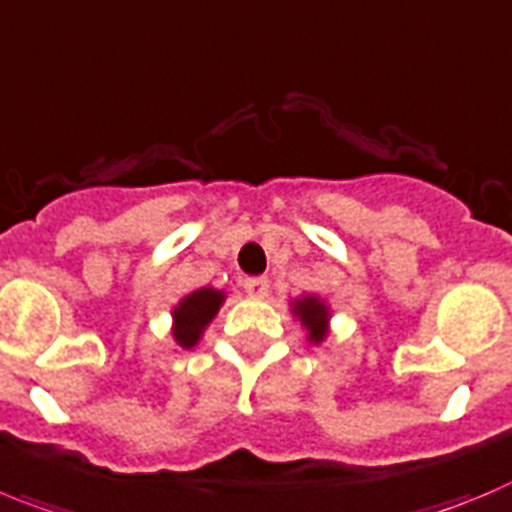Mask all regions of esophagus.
<instances>
[{"label": "esophagus", "mask_w": 512, "mask_h": 512, "mask_svg": "<svg viewBox=\"0 0 512 512\" xmlns=\"http://www.w3.org/2000/svg\"><path fill=\"white\" fill-rule=\"evenodd\" d=\"M243 289H246L251 297L264 299L266 294H269V279H266V276H248V279H243Z\"/></svg>", "instance_id": "34e87169"}]
</instances>
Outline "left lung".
<instances>
[{
	"instance_id": "left-lung-1",
	"label": "left lung",
	"mask_w": 512,
	"mask_h": 512,
	"mask_svg": "<svg viewBox=\"0 0 512 512\" xmlns=\"http://www.w3.org/2000/svg\"><path fill=\"white\" fill-rule=\"evenodd\" d=\"M292 314L302 322V327L307 330V340L312 342V345L325 342L327 332H330V317H332L325 299L314 297V294H304V297L294 299L292 302Z\"/></svg>"
}]
</instances>
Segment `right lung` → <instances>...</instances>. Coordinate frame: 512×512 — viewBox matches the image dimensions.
<instances>
[{"instance_id": "1", "label": "right lung", "mask_w": 512, "mask_h": 512, "mask_svg": "<svg viewBox=\"0 0 512 512\" xmlns=\"http://www.w3.org/2000/svg\"><path fill=\"white\" fill-rule=\"evenodd\" d=\"M225 302V292L213 287L195 289L182 297L177 307H172V337L180 348H195L203 337L205 327L215 320L220 304Z\"/></svg>"}]
</instances>
